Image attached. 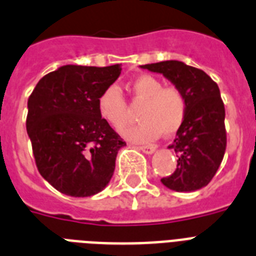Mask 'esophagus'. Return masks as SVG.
Instances as JSON below:
<instances>
[{"label":"esophagus","instance_id":"obj_1","mask_svg":"<svg viewBox=\"0 0 256 256\" xmlns=\"http://www.w3.org/2000/svg\"><path fill=\"white\" fill-rule=\"evenodd\" d=\"M138 150H140L142 152L147 154V155H151V154L155 152L156 147H155V146H139Z\"/></svg>","mask_w":256,"mask_h":256}]
</instances>
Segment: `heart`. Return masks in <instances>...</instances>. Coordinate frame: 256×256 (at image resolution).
I'll use <instances>...</instances> for the list:
<instances>
[{"label": "heart", "mask_w": 256, "mask_h": 256, "mask_svg": "<svg viewBox=\"0 0 256 256\" xmlns=\"http://www.w3.org/2000/svg\"><path fill=\"white\" fill-rule=\"evenodd\" d=\"M130 90L135 102H143L139 109L140 122L121 130L132 142H151L162 134L171 135L182 128L186 116V98L176 86H163L159 78L140 74L132 81ZM97 109L102 120L113 128H121L128 121V105L121 90L110 85L100 94Z\"/></svg>", "instance_id": "obj_1"}]
</instances>
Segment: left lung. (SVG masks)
Instances as JSON below:
<instances>
[{"label": "left lung", "instance_id": "obj_1", "mask_svg": "<svg viewBox=\"0 0 256 256\" xmlns=\"http://www.w3.org/2000/svg\"><path fill=\"white\" fill-rule=\"evenodd\" d=\"M162 74L184 93L186 116L168 148L178 154V168L160 180L176 192H193L208 186L226 150L225 106L220 88L204 70L178 60L140 66Z\"/></svg>", "mask_w": 256, "mask_h": 256}]
</instances>
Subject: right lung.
Masks as SVG:
<instances>
[{
  "label": "right lung",
  "instance_id": "1",
  "mask_svg": "<svg viewBox=\"0 0 256 256\" xmlns=\"http://www.w3.org/2000/svg\"><path fill=\"white\" fill-rule=\"evenodd\" d=\"M121 64H68L42 78L27 101L26 128L38 171L59 192L89 197L109 184L126 143L97 109Z\"/></svg>",
  "mask_w": 256,
  "mask_h": 256
}]
</instances>
